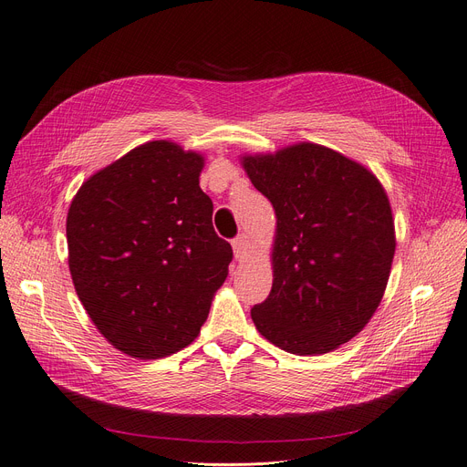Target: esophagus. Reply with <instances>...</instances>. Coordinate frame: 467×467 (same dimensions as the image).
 <instances>
[{
    "mask_svg": "<svg viewBox=\"0 0 467 467\" xmlns=\"http://www.w3.org/2000/svg\"><path fill=\"white\" fill-rule=\"evenodd\" d=\"M250 246V238L246 233H240L236 238H233V250H234V257L236 259H244L246 257V250Z\"/></svg>",
    "mask_w": 467,
    "mask_h": 467,
    "instance_id": "1",
    "label": "esophagus"
}]
</instances>
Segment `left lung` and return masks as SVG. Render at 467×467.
Returning a JSON list of instances; mask_svg holds the SVG:
<instances>
[{
	"label": "left lung",
	"mask_w": 467,
	"mask_h": 467,
	"mask_svg": "<svg viewBox=\"0 0 467 467\" xmlns=\"http://www.w3.org/2000/svg\"><path fill=\"white\" fill-rule=\"evenodd\" d=\"M242 161L276 213L275 280L252 309L255 328L288 353H328L364 328L388 286V194L367 168L313 143Z\"/></svg>",
	"instance_id": "left-lung-1"
}]
</instances>
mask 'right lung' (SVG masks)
<instances>
[{"instance_id": "right-lung-1", "label": "right lung", "mask_w": 467, "mask_h": 467, "mask_svg": "<svg viewBox=\"0 0 467 467\" xmlns=\"http://www.w3.org/2000/svg\"><path fill=\"white\" fill-rule=\"evenodd\" d=\"M204 158L152 140L91 175L67 217L76 294L99 332L137 358L177 353L198 336L233 248L200 189Z\"/></svg>"}]
</instances>
